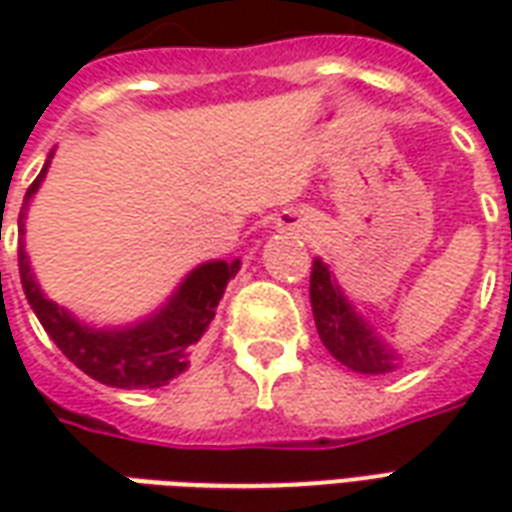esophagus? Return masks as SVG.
Masks as SVG:
<instances>
[{
    "label": "esophagus",
    "instance_id": "obj_1",
    "mask_svg": "<svg viewBox=\"0 0 512 512\" xmlns=\"http://www.w3.org/2000/svg\"><path fill=\"white\" fill-rule=\"evenodd\" d=\"M304 224H307V216L299 211H285V216L279 219V227H282V230H296V233L304 230Z\"/></svg>",
    "mask_w": 512,
    "mask_h": 512
}]
</instances>
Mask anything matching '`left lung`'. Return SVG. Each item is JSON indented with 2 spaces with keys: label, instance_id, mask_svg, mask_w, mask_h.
Here are the masks:
<instances>
[{
  "label": "left lung",
  "instance_id": "left-lung-1",
  "mask_svg": "<svg viewBox=\"0 0 512 512\" xmlns=\"http://www.w3.org/2000/svg\"><path fill=\"white\" fill-rule=\"evenodd\" d=\"M310 304L321 343L337 362L367 376L395 370L400 356L378 340L376 332L362 321V315H356L321 257L312 263Z\"/></svg>",
  "mask_w": 512,
  "mask_h": 512
}]
</instances>
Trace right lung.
<instances>
[{"instance_id": "right-lung-1", "label": "right lung", "mask_w": 512, "mask_h": 512, "mask_svg": "<svg viewBox=\"0 0 512 512\" xmlns=\"http://www.w3.org/2000/svg\"><path fill=\"white\" fill-rule=\"evenodd\" d=\"M49 164L51 156L46 158L40 175L27 189V200L38 191L40 180L46 178ZM21 233H24V224H21ZM238 266H241L238 260L202 263L183 279L175 296L147 321L126 326V329H90L40 293L38 282L29 271L24 246L18 252L21 285L27 293L29 307L35 310L46 334L82 373L117 389L164 386L189 367L191 348L208 332L219 299L230 277H235Z\"/></svg>"}]
</instances>
